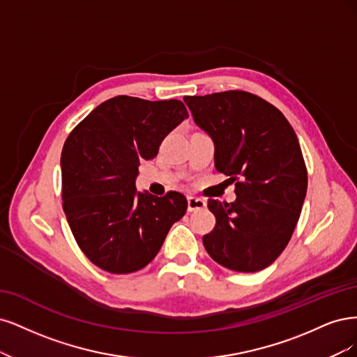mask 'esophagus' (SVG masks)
Returning <instances> with one entry per match:
<instances>
[{"instance_id": "1", "label": "esophagus", "mask_w": 357, "mask_h": 357, "mask_svg": "<svg viewBox=\"0 0 357 357\" xmlns=\"http://www.w3.org/2000/svg\"><path fill=\"white\" fill-rule=\"evenodd\" d=\"M206 208V202L199 197H188V212H195V211H202Z\"/></svg>"}]
</instances>
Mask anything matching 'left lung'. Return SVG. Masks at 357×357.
Wrapping results in <instances>:
<instances>
[{
	"label": "left lung",
	"mask_w": 357,
	"mask_h": 357,
	"mask_svg": "<svg viewBox=\"0 0 357 357\" xmlns=\"http://www.w3.org/2000/svg\"><path fill=\"white\" fill-rule=\"evenodd\" d=\"M215 145V167L236 182V202L209 199L216 224L203 245L222 267L267 268L289 243L307 192L300 142L283 114L243 90L185 96Z\"/></svg>",
	"instance_id": "obj_1"
}]
</instances>
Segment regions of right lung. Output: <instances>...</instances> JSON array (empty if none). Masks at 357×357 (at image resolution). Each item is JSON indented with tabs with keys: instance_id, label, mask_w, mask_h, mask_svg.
<instances>
[{
	"instance_id": "right-lung-1",
	"label": "right lung",
	"mask_w": 357,
	"mask_h": 357,
	"mask_svg": "<svg viewBox=\"0 0 357 357\" xmlns=\"http://www.w3.org/2000/svg\"><path fill=\"white\" fill-rule=\"evenodd\" d=\"M188 119L181 100L116 96L102 102L66 137L62 149V199L68 224L84 255L112 274L144 268L170 227L185 215L178 191L155 197L136 191L141 160Z\"/></svg>"
}]
</instances>
